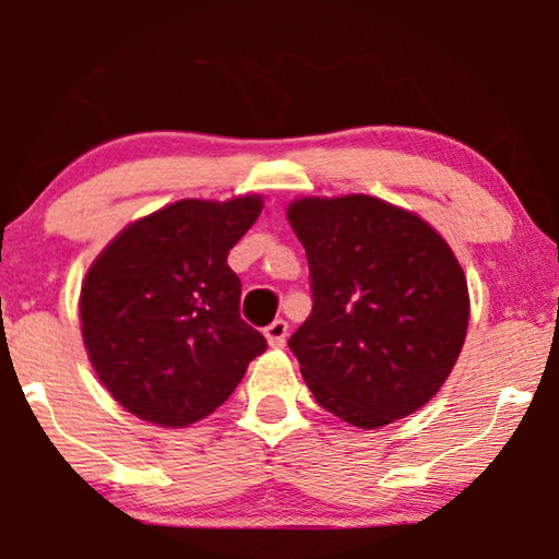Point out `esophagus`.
<instances>
[{"label": "esophagus", "mask_w": 559, "mask_h": 559, "mask_svg": "<svg viewBox=\"0 0 559 559\" xmlns=\"http://www.w3.org/2000/svg\"><path fill=\"white\" fill-rule=\"evenodd\" d=\"M288 337V322L286 320H273L265 328V341L271 348H284Z\"/></svg>", "instance_id": "esophagus-1"}]
</instances>
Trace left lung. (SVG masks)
<instances>
[{"label":"left lung","mask_w":559,"mask_h":559,"mask_svg":"<svg viewBox=\"0 0 559 559\" xmlns=\"http://www.w3.org/2000/svg\"><path fill=\"white\" fill-rule=\"evenodd\" d=\"M312 314L288 348L314 400L356 428L420 409L454 369L469 324L467 275L418 214L350 193L296 198Z\"/></svg>","instance_id":"obj_1"}]
</instances>
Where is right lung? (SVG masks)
<instances>
[{"mask_svg": "<svg viewBox=\"0 0 559 559\" xmlns=\"http://www.w3.org/2000/svg\"><path fill=\"white\" fill-rule=\"evenodd\" d=\"M263 211L260 195L169 203L136 218L82 281L90 364L136 418L186 428L214 413L267 348L239 317L229 250Z\"/></svg>", "mask_w": 559, "mask_h": 559, "instance_id": "right-lung-1", "label": "right lung"}]
</instances>
